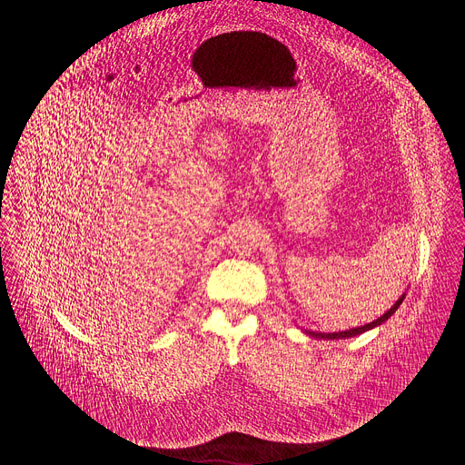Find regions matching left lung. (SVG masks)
<instances>
[{
  "label": "left lung",
  "instance_id": "8db88e82",
  "mask_svg": "<svg viewBox=\"0 0 465 465\" xmlns=\"http://www.w3.org/2000/svg\"><path fill=\"white\" fill-rule=\"evenodd\" d=\"M405 298V296H403ZM403 298L401 300H397L395 302V305L390 309V311H386L381 318H377L375 322H371V323H366V325H362V327H355V329H350V331H341V333H312L311 331V337H316V339H327V341H337V339H350V337H357V335H361V333H364V331H368V329H373V327H377V325H381L384 320H388L395 311H397V307L401 305V302H403Z\"/></svg>",
  "mask_w": 465,
  "mask_h": 465
}]
</instances>
